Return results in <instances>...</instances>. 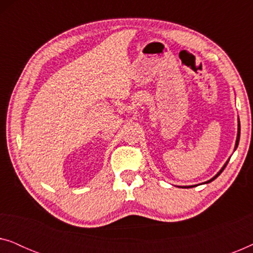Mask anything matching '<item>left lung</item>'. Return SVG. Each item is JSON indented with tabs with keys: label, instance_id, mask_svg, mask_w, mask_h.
<instances>
[{
	"label": "left lung",
	"instance_id": "1",
	"mask_svg": "<svg viewBox=\"0 0 253 253\" xmlns=\"http://www.w3.org/2000/svg\"><path fill=\"white\" fill-rule=\"evenodd\" d=\"M240 133H241V126H240V121H238V133H237V139H236V145H235V150H236V148H237V146H238V141H240ZM227 164H228V161L226 162V165H224V166H223V167H222V169H221V170H220L219 172H217V174H216L215 176H214V177H213V178H211V179H210V181H207L206 183H210V182H212V181H213V179H215V178L217 177V176H219V175L221 174V172H222V171H223V169H224V168H226V166H227ZM183 188H192V186H183Z\"/></svg>",
	"mask_w": 253,
	"mask_h": 253
}]
</instances>
